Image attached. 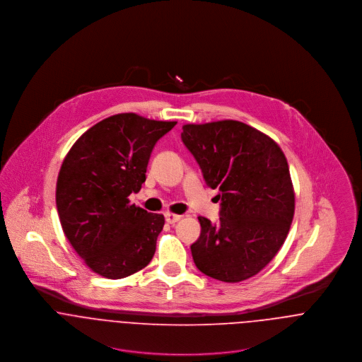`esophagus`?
Masks as SVG:
<instances>
[{"label":"esophagus","mask_w":362,"mask_h":362,"mask_svg":"<svg viewBox=\"0 0 362 362\" xmlns=\"http://www.w3.org/2000/svg\"><path fill=\"white\" fill-rule=\"evenodd\" d=\"M164 217H165V221H167L168 224H174V223H177V221L181 220V216H180V214H175V213H171V211H165V213H164Z\"/></svg>","instance_id":"obj_1"}]
</instances>
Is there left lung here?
I'll list each match as a JSON object with an SVG mask.
<instances>
[{
	"instance_id": "obj_1",
	"label": "left lung",
	"mask_w": 362,
	"mask_h": 362,
	"mask_svg": "<svg viewBox=\"0 0 362 362\" xmlns=\"http://www.w3.org/2000/svg\"><path fill=\"white\" fill-rule=\"evenodd\" d=\"M181 138L221 199L217 224L198 217L201 237L191 245L197 267L226 283L258 274L284 244L294 217L286 156L269 135L235 119L185 124Z\"/></svg>"
}]
</instances>
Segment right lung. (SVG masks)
<instances>
[{"label":"right lung","mask_w":362,"mask_h":362,"mask_svg":"<svg viewBox=\"0 0 362 362\" xmlns=\"http://www.w3.org/2000/svg\"><path fill=\"white\" fill-rule=\"evenodd\" d=\"M175 124L135 112L111 115L81 135L61 164L55 204L62 231L105 279L131 276L155 255L164 216L128 197L142 188L156 142Z\"/></svg>","instance_id":"right-lung-1"}]
</instances>
